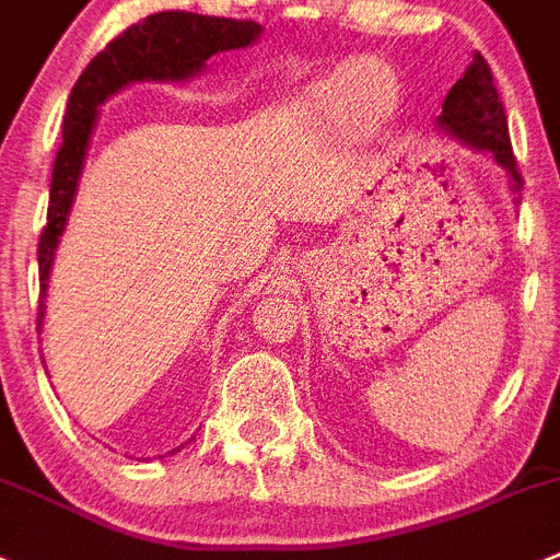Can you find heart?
I'll return each instance as SVG.
<instances>
[{
  "mask_svg": "<svg viewBox=\"0 0 560 560\" xmlns=\"http://www.w3.org/2000/svg\"><path fill=\"white\" fill-rule=\"evenodd\" d=\"M404 101L407 84L390 60L357 57L307 82L296 98V115L316 131L374 140L396 124Z\"/></svg>",
  "mask_w": 560,
  "mask_h": 560,
  "instance_id": "b5f03b06",
  "label": "heart"
}]
</instances>
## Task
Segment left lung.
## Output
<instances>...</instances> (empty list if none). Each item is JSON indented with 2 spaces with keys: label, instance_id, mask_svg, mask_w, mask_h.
<instances>
[{
  "label": "left lung",
  "instance_id": "8db88e82",
  "mask_svg": "<svg viewBox=\"0 0 560 560\" xmlns=\"http://www.w3.org/2000/svg\"><path fill=\"white\" fill-rule=\"evenodd\" d=\"M436 129L470 151L489 153L509 178L514 203H520L523 178L516 173V159L511 151L509 120H505L503 101L492 82V71L478 51H472V62L467 66L465 77L445 95L443 115L436 117Z\"/></svg>",
  "mask_w": 560,
  "mask_h": 560
}]
</instances>
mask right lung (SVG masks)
<instances>
[{
  "label": "right lung",
  "mask_w": 560,
  "mask_h": 560,
  "mask_svg": "<svg viewBox=\"0 0 560 560\" xmlns=\"http://www.w3.org/2000/svg\"><path fill=\"white\" fill-rule=\"evenodd\" d=\"M264 26L255 21L217 19V15L167 10L131 24L117 35L104 51L90 60L77 79L68 98L62 120V145L55 159L49 191V217L37 244L40 266V307H37V332L44 327L46 291L55 266L57 247L66 233L90 140L98 124L101 104L135 82H189L206 71V60L220 51L247 49L260 37ZM175 454V451H170Z\"/></svg>",
  "instance_id": "obj_1"
}]
</instances>
